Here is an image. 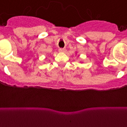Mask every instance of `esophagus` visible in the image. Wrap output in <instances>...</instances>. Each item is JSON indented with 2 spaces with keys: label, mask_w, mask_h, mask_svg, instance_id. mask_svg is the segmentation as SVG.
<instances>
[{
  "label": "esophagus",
  "mask_w": 127,
  "mask_h": 127,
  "mask_svg": "<svg viewBox=\"0 0 127 127\" xmlns=\"http://www.w3.org/2000/svg\"><path fill=\"white\" fill-rule=\"evenodd\" d=\"M59 51L60 52H65L66 51V49H62V48H60V49H59Z\"/></svg>",
  "instance_id": "obj_1"
}]
</instances>
